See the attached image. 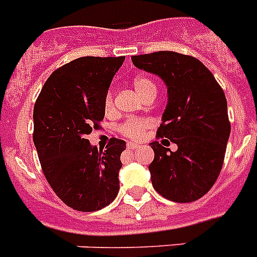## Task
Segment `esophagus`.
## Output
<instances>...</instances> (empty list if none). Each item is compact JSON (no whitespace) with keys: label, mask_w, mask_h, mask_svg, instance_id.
I'll return each mask as SVG.
<instances>
[{"label":"esophagus","mask_w":257,"mask_h":257,"mask_svg":"<svg viewBox=\"0 0 257 257\" xmlns=\"http://www.w3.org/2000/svg\"><path fill=\"white\" fill-rule=\"evenodd\" d=\"M127 147H128V149H131V150H134V149H138L139 146L137 145V143H133V142H128V143H127Z\"/></svg>","instance_id":"esophagus-1"}]
</instances>
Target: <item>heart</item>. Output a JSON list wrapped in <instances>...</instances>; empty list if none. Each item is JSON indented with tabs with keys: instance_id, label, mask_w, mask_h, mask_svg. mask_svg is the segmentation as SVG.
Masks as SVG:
<instances>
[{
	"instance_id": "1",
	"label": "heart",
	"mask_w": 257,
	"mask_h": 257,
	"mask_svg": "<svg viewBox=\"0 0 257 257\" xmlns=\"http://www.w3.org/2000/svg\"><path fill=\"white\" fill-rule=\"evenodd\" d=\"M133 86L143 99L151 95H157V85L147 75H143V74L137 75L133 79ZM103 106L106 112H111L114 110V93H112V90H107V93L104 95ZM150 127H151V122L149 119L128 118L123 123H120L116 130H118L119 134L131 139V141H141Z\"/></svg>"
}]
</instances>
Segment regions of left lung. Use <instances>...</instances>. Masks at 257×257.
Masks as SVG:
<instances>
[{
	"label": "left lung",
	"mask_w": 257,
	"mask_h": 257,
	"mask_svg": "<svg viewBox=\"0 0 257 257\" xmlns=\"http://www.w3.org/2000/svg\"><path fill=\"white\" fill-rule=\"evenodd\" d=\"M131 59L167 86L168 103L157 138L178 145L172 153L159 142L151 143L155 154L149 166L151 183L168 200L195 202L211 190L224 162L231 133L224 91L212 73L191 55L155 51Z\"/></svg>",
	"instance_id": "obj_1"
}]
</instances>
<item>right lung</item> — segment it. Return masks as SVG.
I'll return each instance as SVG.
<instances>
[{
  "instance_id": "add662e5",
  "label": "right lung",
  "mask_w": 257,
  "mask_h": 257,
  "mask_svg": "<svg viewBox=\"0 0 257 257\" xmlns=\"http://www.w3.org/2000/svg\"><path fill=\"white\" fill-rule=\"evenodd\" d=\"M123 61L74 59L53 71L34 104L33 141L45 178L66 206L82 212L100 210L118 195L126 142L111 138L98 151L87 137L99 130L104 95Z\"/></svg>"
}]
</instances>
